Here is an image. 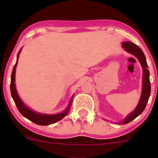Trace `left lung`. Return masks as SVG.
I'll return each instance as SVG.
<instances>
[{"label":"left lung","instance_id":"left-lung-1","mask_svg":"<svg viewBox=\"0 0 158 158\" xmlns=\"http://www.w3.org/2000/svg\"><path fill=\"white\" fill-rule=\"evenodd\" d=\"M123 48L126 52H129L131 55L135 56L140 63L141 66L143 68V82H142V93H141L140 98L138 104L135 109L126 116V118L123 119L121 122L117 123L118 124H127L131 121L135 119L136 117H138L142 114L146 108V104H147L148 99H149L150 94H151V83L149 81V70H148V64L146 61V56L142 51L140 48L137 45L134 44V43L130 42V41H125L123 42L122 45Z\"/></svg>","mask_w":158,"mask_h":158}]
</instances>
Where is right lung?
<instances>
[{"label": "right lung", "mask_w": 158, "mask_h": 158, "mask_svg": "<svg viewBox=\"0 0 158 158\" xmlns=\"http://www.w3.org/2000/svg\"><path fill=\"white\" fill-rule=\"evenodd\" d=\"M21 49H20L19 53L17 56V61L14 66L13 69H12V75H11V84H10V90H11V95H12V99H13L14 102H15L16 106H17L18 109H19V112L21 113L24 117H26L27 119H28L29 120L32 121L34 123L37 125H40V126H48V125L52 124V123H55L58 121L61 120V119H63L67 114H68V112L70 111V107H71L72 101H73V96H72V97L70 98V102L68 103V106H67V108L63 110L62 112L59 114H42V113H39V112H36L35 110L30 109V108H28L26 105L23 103V102L21 100V99L20 98L19 94H18L17 90H16L15 87V70L16 67L18 64V61H19V55L21 53Z\"/></svg>", "instance_id": "obj_1"}]
</instances>
